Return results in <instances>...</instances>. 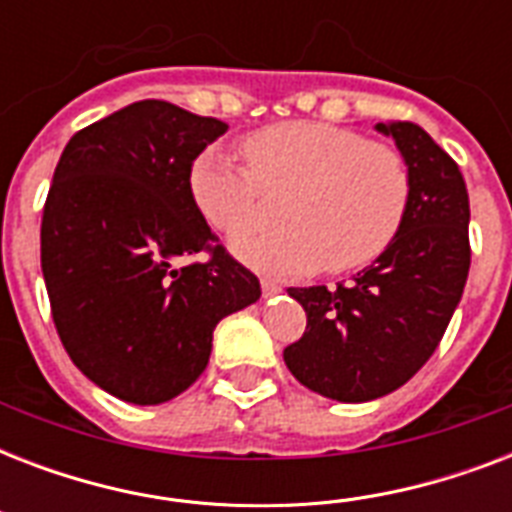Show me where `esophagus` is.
Segmentation results:
<instances>
[{
  "mask_svg": "<svg viewBox=\"0 0 512 512\" xmlns=\"http://www.w3.org/2000/svg\"><path fill=\"white\" fill-rule=\"evenodd\" d=\"M281 287L276 284V281H263V297H273V295H279Z\"/></svg>",
  "mask_w": 512,
  "mask_h": 512,
  "instance_id": "esophagus-1",
  "label": "esophagus"
}]
</instances>
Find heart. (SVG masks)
I'll return each instance as SVG.
<instances>
[{"label": "heart", "mask_w": 512, "mask_h": 512, "mask_svg": "<svg viewBox=\"0 0 512 512\" xmlns=\"http://www.w3.org/2000/svg\"><path fill=\"white\" fill-rule=\"evenodd\" d=\"M247 167L204 148L188 170V193L212 231L236 239L257 220L260 193H289L276 236L233 244L241 263L268 276L316 268H364L390 247L409 207V167L396 148L319 122H284L241 143Z\"/></svg>", "instance_id": "1"}]
</instances>
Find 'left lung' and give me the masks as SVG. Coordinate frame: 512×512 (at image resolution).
I'll use <instances>...</instances> for the list:
<instances>
[{
    "instance_id": "8db88e82",
    "label": "left lung",
    "mask_w": 512,
    "mask_h": 512,
    "mask_svg": "<svg viewBox=\"0 0 512 512\" xmlns=\"http://www.w3.org/2000/svg\"><path fill=\"white\" fill-rule=\"evenodd\" d=\"M409 167V207L396 239L353 281L292 287L303 337L284 348L313 393L358 404L388 396L433 356L470 271V201L452 156L412 122L377 124Z\"/></svg>"
}]
</instances>
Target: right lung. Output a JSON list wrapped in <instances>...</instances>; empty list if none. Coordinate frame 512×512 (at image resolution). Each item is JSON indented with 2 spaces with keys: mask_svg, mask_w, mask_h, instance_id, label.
Returning <instances> with one entry per match:
<instances>
[{
  "mask_svg": "<svg viewBox=\"0 0 512 512\" xmlns=\"http://www.w3.org/2000/svg\"><path fill=\"white\" fill-rule=\"evenodd\" d=\"M228 130L167 100H138L68 140L42 215V273L60 342L82 374L130 404L199 380L217 321L257 303L188 193V170ZM207 261L177 269L180 256Z\"/></svg>",
  "mask_w": 512,
  "mask_h": 512,
  "instance_id": "obj_1",
  "label": "right lung"
}]
</instances>
